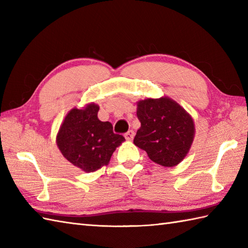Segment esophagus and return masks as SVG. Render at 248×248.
Wrapping results in <instances>:
<instances>
[{"label": "esophagus", "instance_id": "esophagus-1", "mask_svg": "<svg viewBox=\"0 0 248 248\" xmlns=\"http://www.w3.org/2000/svg\"><path fill=\"white\" fill-rule=\"evenodd\" d=\"M134 135H135L134 131L133 130H129L128 132L124 134V138H125V140H132L133 138H134Z\"/></svg>", "mask_w": 248, "mask_h": 248}]
</instances>
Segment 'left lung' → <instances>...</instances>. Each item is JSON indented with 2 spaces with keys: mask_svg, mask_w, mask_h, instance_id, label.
<instances>
[{
  "mask_svg": "<svg viewBox=\"0 0 248 248\" xmlns=\"http://www.w3.org/2000/svg\"><path fill=\"white\" fill-rule=\"evenodd\" d=\"M140 128L133 143L149 159L164 167L179 164L191 148L195 127L186 110L170 98L145 99L138 102Z\"/></svg>",
  "mask_w": 248,
  "mask_h": 248,
  "instance_id": "obj_1",
  "label": "left lung"
}]
</instances>
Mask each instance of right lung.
Here are the masks:
<instances>
[{
    "mask_svg": "<svg viewBox=\"0 0 248 248\" xmlns=\"http://www.w3.org/2000/svg\"><path fill=\"white\" fill-rule=\"evenodd\" d=\"M99 105L72 108L67 114L56 136V144L71 164L86 172L108 165L113 152L124 141L123 135L113 132L108 121L98 118Z\"/></svg>",
    "mask_w": 248,
    "mask_h": 248,
    "instance_id": "1",
    "label": "right lung"
}]
</instances>
